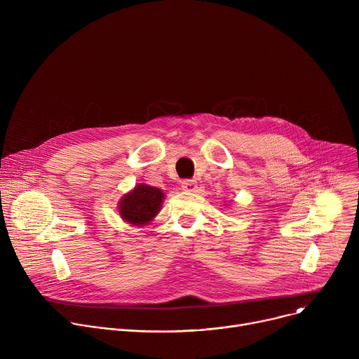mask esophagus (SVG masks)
Wrapping results in <instances>:
<instances>
[{"instance_id": "34e87169", "label": "esophagus", "mask_w": 359, "mask_h": 359, "mask_svg": "<svg viewBox=\"0 0 359 359\" xmlns=\"http://www.w3.org/2000/svg\"><path fill=\"white\" fill-rule=\"evenodd\" d=\"M182 189L184 190V191H194L196 189H197V183H196V180H184V182H182Z\"/></svg>"}]
</instances>
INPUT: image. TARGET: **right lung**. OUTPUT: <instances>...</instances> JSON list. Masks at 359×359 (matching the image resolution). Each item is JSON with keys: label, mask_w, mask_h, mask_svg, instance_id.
Instances as JSON below:
<instances>
[{"label": "right lung", "mask_w": 359, "mask_h": 359, "mask_svg": "<svg viewBox=\"0 0 359 359\" xmlns=\"http://www.w3.org/2000/svg\"><path fill=\"white\" fill-rule=\"evenodd\" d=\"M165 193L144 183L123 194L119 201L121 217L133 226L149 224L162 209Z\"/></svg>", "instance_id": "add662e5"}]
</instances>
